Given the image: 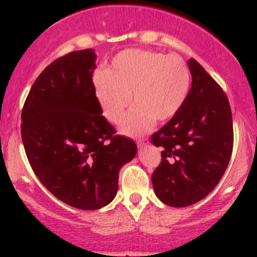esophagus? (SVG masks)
I'll return each mask as SVG.
<instances>
[{
	"instance_id": "1",
	"label": "esophagus",
	"mask_w": 257,
	"mask_h": 257,
	"mask_svg": "<svg viewBox=\"0 0 257 257\" xmlns=\"http://www.w3.org/2000/svg\"><path fill=\"white\" fill-rule=\"evenodd\" d=\"M137 144L139 148H144L149 145V139H139V141H137Z\"/></svg>"
}]
</instances>
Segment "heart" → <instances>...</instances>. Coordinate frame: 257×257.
Here are the masks:
<instances>
[{
    "label": "heart",
    "mask_w": 257,
    "mask_h": 257,
    "mask_svg": "<svg viewBox=\"0 0 257 257\" xmlns=\"http://www.w3.org/2000/svg\"><path fill=\"white\" fill-rule=\"evenodd\" d=\"M190 72L180 58L143 49H126L113 58L104 73L94 78V95L103 115L118 124L126 108H134L120 125L121 133H147L154 121L174 118L188 98Z\"/></svg>",
    "instance_id": "heart-1"
}]
</instances>
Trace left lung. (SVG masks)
Instances as JSON below:
<instances>
[{"mask_svg":"<svg viewBox=\"0 0 257 257\" xmlns=\"http://www.w3.org/2000/svg\"><path fill=\"white\" fill-rule=\"evenodd\" d=\"M188 66L193 82L185 103L150 141L163 149L162 163L152 175L154 193L174 208L193 205L214 190L234 144L226 94L195 59Z\"/></svg>","mask_w":257,"mask_h":257,"instance_id":"obj_1","label":"left lung"}]
</instances>
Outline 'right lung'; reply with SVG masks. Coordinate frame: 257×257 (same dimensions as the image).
I'll use <instances>...</instances> for the list:
<instances>
[{"label":"right lung","instance_id":"right-lung-1","mask_svg":"<svg viewBox=\"0 0 257 257\" xmlns=\"http://www.w3.org/2000/svg\"><path fill=\"white\" fill-rule=\"evenodd\" d=\"M93 49L72 52L46 67L22 109L21 136L41 183L80 210L108 205L118 191L119 170L137 144L102 115L94 95Z\"/></svg>","mask_w":257,"mask_h":257}]
</instances>
